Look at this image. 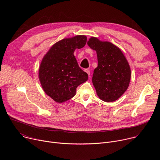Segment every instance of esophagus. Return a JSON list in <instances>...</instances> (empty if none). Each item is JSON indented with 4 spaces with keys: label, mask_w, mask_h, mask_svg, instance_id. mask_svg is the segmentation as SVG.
<instances>
[{
    "label": "esophagus",
    "mask_w": 160,
    "mask_h": 160,
    "mask_svg": "<svg viewBox=\"0 0 160 160\" xmlns=\"http://www.w3.org/2000/svg\"><path fill=\"white\" fill-rule=\"evenodd\" d=\"M84 71H85V72H86V73H87L88 75H90V70H89L88 69H85Z\"/></svg>",
    "instance_id": "1"
}]
</instances>
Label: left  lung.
Wrapping results in <instances>:
<instances>
[{
	"instance_id": "obj_1",
	"label": "left lung",
	"mask_w": 160,
	"mask_h": 160,
	"mask_svg": "<svg viewBox=\"0 0 160 160\" xmlns=\"http://www.w3.org/2000/svg\"><path fill=\"white\" fill-rule=\"evenodd\" d=\"M87 44L98 56V66L92 77L98 96L107 102L117 101L129 86L131 70L128 61L121 49L109 42L92 37Z\"/></svg>"
}]
</instances>
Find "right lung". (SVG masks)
Wrapping results in <instances>:
<instances>
[{
    "instance_id": "1",
    "label": "right lung",
    "mask_w": 160,
    "mask_h": 160,
    "mask_svg": "<svg viewBox=\"0 0 160 160\" xmlns=\"http://www.w3.org/2000/svg\"><path fill=\"white\" fill-rule=\"evenodd\" d=\"M87 37L77 35L55 43L43 56L38 70L42 87L54 101L62 103L73 98L77 87L88 80L74 56L85 46Z\"/></svg>"
}]
</instances>
